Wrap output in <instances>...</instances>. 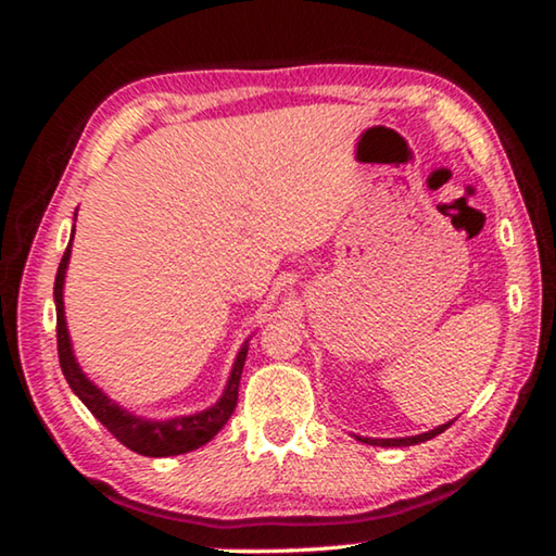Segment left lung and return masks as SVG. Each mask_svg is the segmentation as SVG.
<instances>
[{"instance_id": "left-lung-1", "label": "left lung", "mask_w": 556, "mask_h": 556, "mask_svg": "<svg viewBox=\"0 0 556 556\" xmlns=\"http://www.w3.org/2000/svg\"><path fill=\"white\" fill-rule=\"evenodd\" d=\"M451 422L445 425H438L435 430H428V432H420V435H409V438H359L356 435V440L359 443H367V445H382V447H405V445H417V443H425V440H432L435 435H440V432H445L447 428H451Z\"/></svg>"}]
</instances>
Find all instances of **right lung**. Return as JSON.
Listing matches in <instances>:
<instances>
[{"label": "right lung", "mask_w": 556, "mask_h": 556, "mask_svg": "<svg viewBox=\"0 0 556 556\" xmlns=\"http://www.w3.org/2000/svg\"><path fill=\"white\" fill-rule=\"evenodd\" d=\"M73 235H75V225H73ZM73 235H71V242H67L65 255L63 261H60V268L55 276L58 356H60V369H63L71 390L78 394L83 405H86L90 413L101 420L103 428H109V432L118 440V443H124L128 451L139 455H149V458H166V455H181V453L197 451V447H202L204 443H210V440L225 428V422L230 420L235 405H238V387H240L242 367H245L248 341L240 346L238 356H235V364L230 369V377H227L223 397H219L215 405L202 409V413L169 417V420H149V417L128 413V409L121 407L116 400H111L101 387L90 382L73 354V341H71V333H67L65 301H63Z\"/></svg>", "instance_id": "right-lung-1"}]
</instances>
